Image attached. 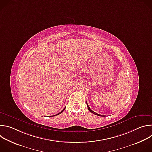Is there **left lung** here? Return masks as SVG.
I'll list each match as a JSON object with an SVG mask.
<instances>
[{
  "label": "left lung",
  "mask_w": 152,
  "mask_h": 152,
  "mask_svg": "<svg viewBox=\"0 0 152 152\" xmlns=\"http://www.w3.org/2000/svg\"><path fill=\"white\" fill-rule=\"evenodd\" d=\"M86 104H87V107H88V110L91 112V113H92L93 114H95V115H98V116H102L101 115H100V114H97L96 113H95V112H94L93 111H92L91 109H90V107H89V106L88 105V104H87V103H86Z\"/></svg>",
  "instance_id": "8db88e82"
}]
</instances>
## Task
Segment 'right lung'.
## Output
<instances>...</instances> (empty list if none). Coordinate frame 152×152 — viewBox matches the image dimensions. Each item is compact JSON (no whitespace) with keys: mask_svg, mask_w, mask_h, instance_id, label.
<instances>
[{"mask_svg":"<svg viewBox=\"0 0 152 152\" xmlns=\"http://www.w3.org/2000/svg\"><path fill=\"white\" fill-rule=\"evenodd\" d=\"M65 109H66V107H65V108H64V110H62V111H61V112H60V113H58V114H56V115H59V114H61V113H62V112H63V111H64V110H65ZM55 115H54V116H55Z\"/></svg>","mask_w":152,"mask_h":152,"instance_id":"add662e5","label":"right lung"}]
</instances>
